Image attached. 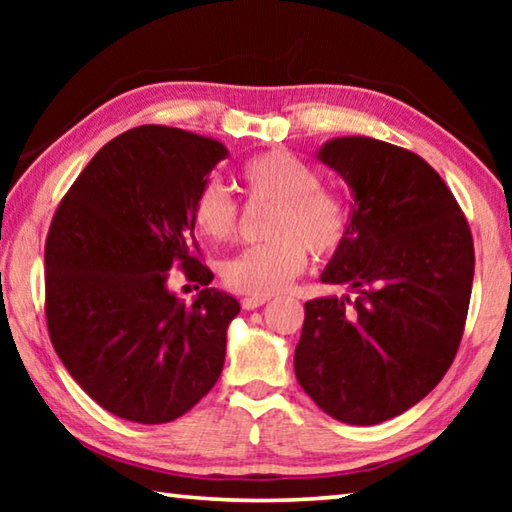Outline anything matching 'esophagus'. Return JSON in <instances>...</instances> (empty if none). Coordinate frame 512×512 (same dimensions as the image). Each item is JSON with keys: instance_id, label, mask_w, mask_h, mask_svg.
I'll list each match as a JSON object with an SVG mask.
<instances>
[{"instance_id": "34e87169", "label": "esophagus", "mask_w": 512, "mask_h": 512, "mask_svg": "<svg viewBox=\"0 0 512 512\" xmlns=\"http://www.w3.org/2000/svg\"><path fill=\"white\" fill-rule=\"evenodd\" d=\"M266 300H268L266 296H246L244 300H241V307H244L246 311H253L257 307H262Z\"/></svg>"}]
</instances>
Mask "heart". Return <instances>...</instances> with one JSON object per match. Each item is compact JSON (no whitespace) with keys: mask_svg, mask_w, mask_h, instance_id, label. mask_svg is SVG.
<instances>
[{"mask_svg":"<svg viewBox=\"0 0 512 512\" xmlns=\"http://www.w3.org/2000/svg\"><path fill=\"white\" fill-rule=\"evenodd\" d=\"M239 185L250 203H271L266 237L271 241L241 250L223 264L228 289L246 296H273L314 257H332L350 228L345 198L320 185V173L296 153L273 149L257 153L239 167ZM192 223L212 241L237 235L239 205L216 180H207L192 201Z\"/></svg>","mask_w":512,"mask_h":512,"instance_id":"heart-1","label":"heart"}]
</instances>
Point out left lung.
<instances>
[{
	"instance_id": "8db88e82",
	"label": "left lung",
	"mask_w": 512,
	"mask_h": 512,
	"mask_svg": "<svg viewBox=\"0 0 512 512\" xmlns=\"http://www.w3.org/2000/svg\"><path fill=\"white\" fill-rule=\"evenodd\" d=\"M318 160L354 205L320 275L357 296L305 302L293 357L302 391L334 420L377 424L411 409L452 366L474 280V241L445 180L420 155L336 137Z\"/></svg>"
}]
</instances>
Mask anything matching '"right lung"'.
Masks as SVG:
<instances>
[{
    "instance_id": "add662e5",
    "label": "right lung",
    "mask_w": 512,
    "mask_h": 512,
    "mask_svg": "<svg viewBox=\"0 0 512 512\" xmlns=\"http://www.w3.org/2000/svg\"><path fill=\"white\" fill-rule=\"evenodd\" d=\"M228 151L210 137L137 126L74 180L45 244L49 339L69 375L117 418L164 424L212 391L239 302L210 289L192 201ZM180 267L206 289L192 306L166 289Z\"/></svg>"
}]
</instances>
